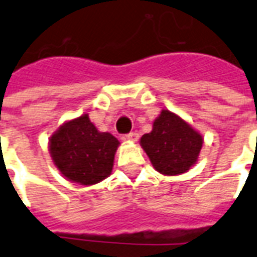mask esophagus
Returning <instances> with one entry per match:
<instances>
[{"label": "esophagus", "mask_w": 257, "mask_h": 257, "mask_svg": "<svg viewBox=\"0 0 257 257\" xmlns=\"http://www.w3.org/2000/svg\"><path fill=\"white\" fill-rule=\"evenodd\" d=\"M125 139L128 140V141H133V143H136V141L139 140V135H137V133H135V132H131V133H128V135L125 136Z\"/></svg>", "instance_id": "34e87169"}]
</instances>
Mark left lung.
Here are the masks:
<instances>
[{
	"label": "left lung",
	"mask_w": 257,
	"mask_h": 257,
	"mask_svg": "<svg viewBox=\"0 0 257 257\" xmlns=\"http://www.w3.org/2000/svg\"><path fill=\"white\" fill-rule=\"evenodd\" d=\"M140 144L158 173L178 176L198 161L203 139L176 113L162 109L154 120L152 132L144 135Z\"/></svg>",
	"instance_id": "obj_1"
}]
</instances>
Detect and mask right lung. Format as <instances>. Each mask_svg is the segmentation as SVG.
<instances>
[{
    "label": "right lung",
    "instance_id": "1",
    "mask_svg": "<svg viewBox=\"0 0 257 257\" xmlns=\"http://www.w3.org/2000/svg\"><path fill=\"white\" fill-rule=\"evenodd\" d=\"M118 145L114 136L97 131L88 113L64 122L49 141L50 154L59 172L68 181L85 186L109 176Z\"/></svg>",
    "mask_w": 257,
    "mask_h": 257
}]
</instances>
